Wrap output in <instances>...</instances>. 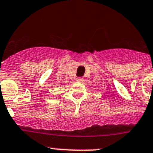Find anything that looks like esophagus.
Segmentation results:
<instances>
[{
  "mask_svg": "<svg viewBox=\"0 0 153 153\" xmlns=\"http://www.w3.org/2000/svg\"><path fill=\"white\" fill-rule=\"evenodd\" d=\"M76 81H77V82H83L84 79H83V78L79 77V78H77V79H76Z\"/></svg>",
  "mask_w": 153,
  "mask_h": 153,
  "instance_id": "obj_1",
  "label": "esophagus"
}]
</instances>
